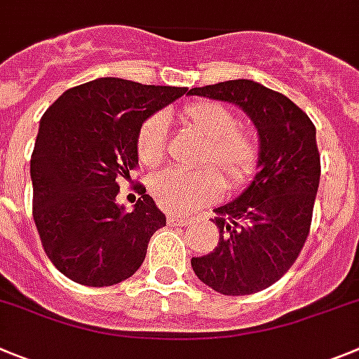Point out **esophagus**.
<instances>
[{
  "label": "esophagus",
  "instance_id": "1",
  "mask_svg": "<svg viewBox=\"0 0 359 359\" xmlns=\"http://www.w3.org/2000/svg\"><path fill=\"white\" fill-rule=\"evenodd\" d=\"M167 222L172 226H189V224H192L194 220L189 219V217L172 215V213H170V215H167Z\"/></svg>",
  "mask_w": 359,
  "mask_h": 359
}]
</instances>
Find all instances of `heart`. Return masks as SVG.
<instances>
[{"label": "heart", "instance_id": "1", "mask_svg": "<svg viewBox=\"0 0 359 359\" xmlns=\"http://www.w3.org/2000/svg\"><path fill=\"white\" fill-rule=\"evenodd\" d=\"M182 119L206 139L205 162L215 163L226 182L240 187L251 177L258 165L259 147L255 135L238 128L236 115L217 101H196L182 110ZM167 117H147L137 133V154L146 167H156L165 156ZM222 177L215 169L199 172L163 170L149 180L151 196L162 208L189 212L199 205L215 201L222 192Z\"/></svg>", "mask_w": 359, "mask_h": 359}]
</instances>
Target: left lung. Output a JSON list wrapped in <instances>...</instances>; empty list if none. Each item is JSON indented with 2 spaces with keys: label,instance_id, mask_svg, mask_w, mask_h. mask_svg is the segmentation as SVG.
I'll list each match as a JSON object with an SVG mask.
<instances>
[{
  "label": "left lung",
  "instance_id": "left-lung-1",
  "mask_svg": "<svg viewBox=\"0 0 359 359\" xmlns=\"http://www.w3.org/2000/svg\"><path fill=\"white\" fill-rule=\"evenodd\" d=\"M189 96L235 104L258 133V172L244 192L213 208L219 244L192 258L197 278L219 294H255L294 265L308 238L320 182L317 130L297 104L258 81H220Z\"/></svg>",
  "mask_w": 359,
  "mask_h": 359
}]
</instances>
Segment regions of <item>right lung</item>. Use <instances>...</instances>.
<instances>
[{"mask_svg":"<svg viewBox=\"0 0 359 359\" xmlns=\"http://www.w3.org/2000/svg\"><path fill=\"white\" fill-rule=\"evenodd\" d=\"M187 92L97 78L65 90L42 115L29 162L34 220L46 255L69 279L111 287L139 271L165 213L142 187L126 212L119 180L139 163L144 121Z\"/></svg>","mask_w":359,"mask_h":359,"instance_id":"add662e5","label":"right lung"}]
</instances>
